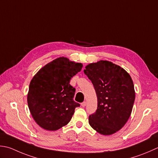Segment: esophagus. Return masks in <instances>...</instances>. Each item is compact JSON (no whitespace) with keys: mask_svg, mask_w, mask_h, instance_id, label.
Here are the masks:
<instances>
[{"mask_svg":"<svg viewBox=\"0 0 158 158\" xmlns=\"http://www.w3.org/2000/svg\"><path fill=\"white\" fill-rule=\"evenodd\" d=\"M86 103H86V101H83V103H81V106L82 107H85L86 106Z\"/></svg>","mask_w":158,"mask_h":158,"instance_id":"obj_1","label":"esophagus"}]
</instances>
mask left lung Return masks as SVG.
Listing matches in <instances>:
<instances>
[{
	"instance_id": "8db88e82",
	"label": "left lung",
	"mask_w": 158,
	"mask_h": 158,
	"mask_svg": "<svg viewBox=\"0 0 158 158\" xmlns=\"http://www.w3.org/2000/svg\"><path fill=\"white\" fill-rule=\"evenodd\" d=\"M84 73L92 81L97 96L96 112L89 116V124L98 133L112 135L127 122L135 101L134 82L118 65L101 60L85 66Z\"/></svg>"
}]
</instances>
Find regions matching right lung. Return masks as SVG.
Instances as JSON below:
<instances>
[{"mask_svg":"<svg viewBox=\"0 0 158 158\" xmlns=\"http://www.w3.org/2000/svg\"><path fill=\"white\" fill-rule=\"evenodd\" d=\"M81 63L58 57L43 66L30 82L27 103L37 124L56 131L69 123L80 105L73 101L75 89L71 78L81 71Z\"/></svg>","mask_w":158,"mask_h":158,"instance_id":"add662e5","label":"right lung"}]
</instances>
